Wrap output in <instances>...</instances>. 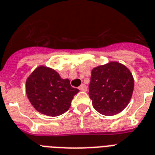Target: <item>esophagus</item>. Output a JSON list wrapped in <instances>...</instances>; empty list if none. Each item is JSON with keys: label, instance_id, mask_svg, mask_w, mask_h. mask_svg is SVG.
I'll use <instances>...</instances> for the list:
<instances>
[{"label": "esophagus", "instance_id": "34e87169", "mask_svg": "<svg viewBox=\"0 0 155 155\" xmlns=\"http://www.w3.org/2000/svg\"><path fill=\"white\" fill-rule=\"evenodd\" d=\"M79 89H80V91H84L85 92V91H87V86L83 84H81L80 87H79Z\"/></svg>", "mask_w": 155, "mask_h": 155}]
</instances>
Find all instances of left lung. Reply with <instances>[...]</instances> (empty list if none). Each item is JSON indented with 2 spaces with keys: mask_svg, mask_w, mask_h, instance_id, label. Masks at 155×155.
<instances>
[{
  "mask_svg": "<svg viewBox=\"0 0 155 155\" xmlns=\"http://www.w3.org/2000/svg\"><path fill=\"white\" fill-rule=\"evenodd\" d=\"M134 87L132 73L125 65L111 61L92 71L89 96L101 114L113 116L130 103Z\"/></svg>",
  "mask_w": 155,
  "mask_h": 155,
  "instance_id": "obj_1",
  "label": "left lung"
}]
</instances>
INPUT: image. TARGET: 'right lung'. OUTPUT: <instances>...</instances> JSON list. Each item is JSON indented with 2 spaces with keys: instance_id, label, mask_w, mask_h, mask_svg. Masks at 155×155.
<instances>
[{
  "instance_id": "right-lung-1",
  "label": "right lung",
  "mask_w": 155,
  "mask_h": 155,
  "mask_svg": "<svg viewBox=\"0 0 155 155\" xmlns=\"http://www.w3.org/2000/svg\"><path fill=\"white\" fill-rule=\"evenodd\" d=\"M79 91L71 86L68 79H62L55 70L42 65L30 74L25 83V92L31 104L49 117L67 112Z\"/></svg>"
}]
</instances>
